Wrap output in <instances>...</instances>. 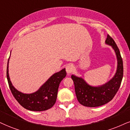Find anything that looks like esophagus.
Wrapping results in <instances>:
<instances>
[{"label": "esophagus", "instance_id": "1", "mask_svg": "<svg viewBox=\"0 0 130 130\" xmlns=\"http://www.w3.org/2000/svg\"><path fill=\"white\" fill-rule=\"evenodd\" d=\"M66 70L67 73L68 74H70L73 71V70H74V67H73L72 64H68L66 67Z\"/></svg>", "mask_w": 130, "mask_h": 130}]
</instances>
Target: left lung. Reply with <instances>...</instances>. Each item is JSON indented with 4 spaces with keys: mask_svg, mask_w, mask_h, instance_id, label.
<instances>
[{
    "mask_svg": "<svg viewBox=\"0 0 130 130\" xmlns=\"http://www.w3.org/2000/svg\"><path fill=\"white\" fill-rule=\"evenodd\" d=\"M107 44L111 46L116 53L118 67L115 76L105 84L93 87L87 84L82 78L72 75L75 86V90L78 102L86 107H95L108 103L113 99L119 90L123 78L124 68L119 49L114 40L107 35Z\"/></svg>",
    "mask_w": 130,
    "mask_h": 130,
    "instance_id": "1",
    "label": "left lung"
}]
</instances>
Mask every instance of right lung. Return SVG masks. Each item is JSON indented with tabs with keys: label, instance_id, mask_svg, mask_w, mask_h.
Wrapping results in <instances>:
<instances>
[{
	"label": "right lung",
	"instance_id": "right-lung-1",
	"mask_svg": "<svg viewBox=\"0 0 130 130\" xmlns=\"http://www.w3.org/2000/svg\"><path fill=\"white\" fill-rule=\"evenodd\" d=\"M9 60V58L7 64L6 77L11 93L17 102L24 108L31 111H44L52 108L56 102L59 85L66 76L65 69L51 76L37 92L26 94L15 89L11 82L8 73Z\"/></svg>",
	"mask_w": 130,
	"mask_h": 130
}]
</instances>
